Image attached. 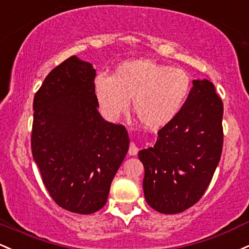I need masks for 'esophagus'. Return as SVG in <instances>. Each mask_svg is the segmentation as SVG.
Listing matches in <instances>:
<instances>
[{
	"label": "esophagus",
	"instance_id": "obj_1",
	"mask_svg": "<svg viewBox=\"0 0 249 249\" xmlns=\"http://www.w3.org/2000/svg\"><path fill=\"white\" fill-rule=\"evenodd\" d=\"M138 154V147L136 146L135 143H131L129 147V155L130 156H136Z\"/></svg>",
	"mask_w": 249,
	"mask_h": 249
}]
</instances>
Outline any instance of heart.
Segmentation results:
<instances>
[{"label": "heart", "instance_id": "obj_1", "mask_svg": "<svg viewBox=\"0 0 249 249\" xmlns=\"http://www.w3.org/2000/svg\"><path fill=\"white\" fill-rule=\"evenodd\" d=\"M191 79L181 68H171L150 59L124 61L112 76L95 78L94 91L103 114L116 120L132 104L146 129H160L177 116L190 93Z\"/></svg>", "mask_w": 249, "mask_h": 249}]
</instances>
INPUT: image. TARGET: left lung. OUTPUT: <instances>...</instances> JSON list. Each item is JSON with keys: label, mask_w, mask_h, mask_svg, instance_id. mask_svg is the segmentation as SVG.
Returning <instances> with one entry per match:
<instances>
[{"label": "left lung", "mask_w": 249, "mask_h": 249, "mask_svg": "<svg viewBox=\"0 0 249 249\" xmlns=\"http://www.w3.org/2000/svg\"><path fill=\"white\" fill-rule=\"evenodd\" d=\"M184 105L138 157L143 189L152 209L177 214L193 207L208 188L223 145L222 100L209 80H194Z\"/></svg>", "instance_id": "1"}]
</instances>
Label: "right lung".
<instances>
[{"label": "right lung", "mask_w": 249, "mask_h": 249, "mask_svg": "<svg viewBox=\"0 0 249 249\" xmlns=\"http://www.w3.org/2000/svg\"><path fill=\"white\" fill-rule=\"evenodd\" d=\"M95 70L75 55L46 76L35 93L32 154L58 206L89 215L105 206L129 150L125 126L98 112Z\"/></svg>", "instance_id": "right-lung-1"}]
</instances>
